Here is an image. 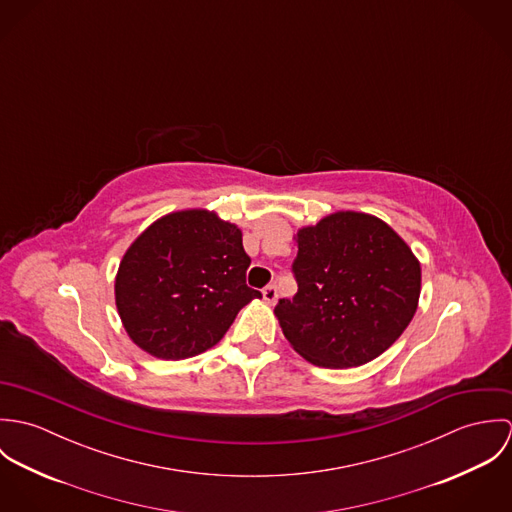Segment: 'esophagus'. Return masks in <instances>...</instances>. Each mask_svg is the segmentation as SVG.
Segmentation results:
<instances>
[{"label":"esophagus","mask_w":512,"mask_h":512,"mask_svg":"<svg viewBox=\"0 0 512 512\" xmlns=\"http://www.w3.org/2000/svg\"><path fill=\"white\" fill-rule=\"evenodd\" d=\"M262 297H264L266 303L272 305V303L278 299V288H276L274 284H272V286H266V288L262 290Z\"/></svg>","instance_id":"obj_1"}]
</instances>
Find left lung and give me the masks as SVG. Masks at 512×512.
<instances>
[{
    "label": "left lung",
    "mask_w": 512,
    "mask_h": 512,
    "mask_svg": "<svg viewBox=\"0 0 512 512\" xmlns=\"http://www.w3.org/2000/svg\"><path fill=\"white\" fill-rule=\"evenodd\" d=\"M297 293L274 313L295 353L325 368L382 355L412 321L422 270L410 246L366 213L339 211L297 230Z\"/></svg>",
    "instance_id": "left-lung-1"
}]
</instances>
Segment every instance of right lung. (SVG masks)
Instances as JSON below:
<instances>
[{
  "mask_svg": "<svg viewBox=\"0 0 512 512\" xmlns=\"http://www.w3.org/2000/svg\"><path fill=\"white\" fill-rule=\"evenodd\" d=\"M250 256L236 224L189 209L149 224L126 250L116 307L130 339L165 361L215 347L238 311L262 293L246 286Z\"/></svg>",
  "mask_w": 512,
  "mask_h": 512,
  "instance_id": "add662e5",
  "label": "right lung"
}]
</instances>
